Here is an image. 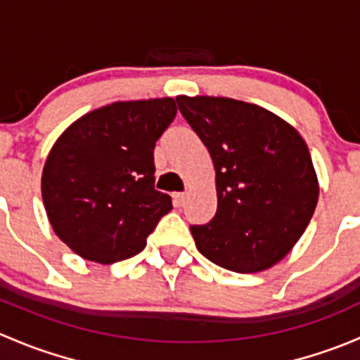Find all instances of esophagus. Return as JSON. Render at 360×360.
I'll use <instances>...</instances> for the list:
<instances>
[{"label": "esophagus", "instance_id": "1", "mask_svg": "<svg viewBox=\"0 0 360 360\" xmlns=\"http://www.w3.org/2000/svg\"><path fill=\"white\" fill-rule=\"evenodd\" d=\"M186 198H188L186 191H183V193H176V195H174V200H176V205H177V207L184 205V202H186Z\"/></svg>", "mask_w": 360, "mask_h": 360}]
</instances>
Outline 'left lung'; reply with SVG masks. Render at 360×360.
I'll return each instance as SVG.
<instances>
[{"instance_id":"1","label":"left lung","mask_w":360,"mask_h":360,"mask_svg":"<svg viewBox=\"0 0 360 360\" xmlns=\"http://www.w3.org/2000/svg\"><path fill=\"white\" fill-rule=\"evenodd\" d=\"M176 101L216 170V216L190 226L197 249L237 274L277 264L307 230L319 200L304 139L256 104L210 96Z\"/></svg>"}]
</instances>
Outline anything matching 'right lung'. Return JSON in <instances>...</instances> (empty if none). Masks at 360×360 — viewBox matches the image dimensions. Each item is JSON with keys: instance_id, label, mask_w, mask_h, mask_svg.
Listing matches in <instances>:
<instances>
[{"instance_id": "add662e5", "label": "right lung", "mask_w": 360, "mask_h": 360, "mask_svg": "<svg viewBox=\"0 0 360 360\" xmlns=\"http://www.w3.org/2000/svg\"><path fill=\"white\" fill-rule=\"evenodd\" d=\"M172 97L122 101L68 127L46 157L41 197L57 237L83 259L111 264L146 248L172 202L155 190L153 150L176 118Z\"/></svg>"}]
</instances>
